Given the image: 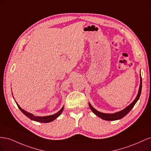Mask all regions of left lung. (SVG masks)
<instances>
[{
    "instance_id": "8db88e82",
    "label": "left lung",
    "mask_w": 151,
    "mask_h": 151,
    "mask_svg": "<svg viewBox=\"0 0 151 151\" xmlns=\"http://www.w3.org/2000/svg\"><path fill=\"white\" fill-rule=\"evenodd\" d=\"M141 91H142V77L140 76V87H139V93L137 96L136 98L135 99L134 101L132 102L129 106H127L126 108L124 109H123L122 111H120L119 112H117L115 113H113V114H108V113H104L99 112L97 111L96 109H95L92 106H91V104L89 103V107L91 108L92 111L96 115H97L98 117L102 118L103 120H108V121H113V120H119L121 119V118L124 117L126 115H127L128 113L130 112L131 109L133 108L134 106V105L137 103V101H138V99H139V97L141 94Z\"/></svg>"
}]
</instances>
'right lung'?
<instances>
[{"label":"right lung","mask_w":151,"mask_h":151,"mask_svg":"<svg viewBox=\"0 0 151 151\" xmlns=\"http://www.w3.org/2000/svg\"><path fill=\"white\" fill-rule=\"evenodd\" d=\"M18 108H19L20 110L23 113V114H24V115L27 116L28 117L29 119L32 120H34V121H36V122H41V123H48V122H52L53 120H54L55 118H57L59 115H60L61 113L62 112L63 109V107L60 109V111H59L58 112H57V113L54 114V115H50V116H34L33 114L31 113H28L26 112V111H24V109H22L19 105L17 104V103H16Z\"/></svg>","instance_id":"right-lung-1"}]
</instances>
